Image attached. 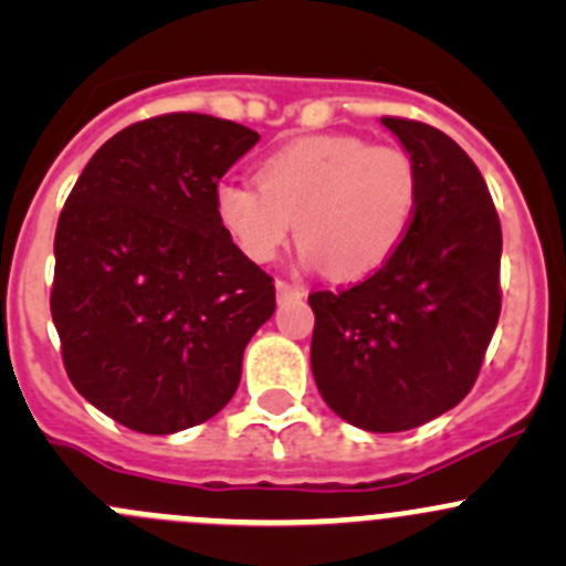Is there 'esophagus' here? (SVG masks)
<instances>
[{
	"label": "esophagus",
	"mask_w": 566,
	"mask_h": 566,
	"mask_svg": "<svg viewBox=\"0 0 566 566\" xmlns=\"http://www.w3.org/2000/svg\"><path fill=\"white\" fill-rule=\"evenodd\" d=\"M276 295H279V298H301V295H304V287H301V284H295V282H284V279H279Z\"/></svg>",
	"instance_id": "1"
}]
</instances>
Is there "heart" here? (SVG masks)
<instances>
[{"instance_id": "heart-1", "label": "heart", "mask_w": 566, "mask_h": 566, "mask_svg": "<svg viewBox=\"0 0 566 566\" xmlns=\"http://www.w3.org/2000/svg\"><path fill=\"white\" fill-rule=\"evenodd\" d=\"M256 182L216 188L219 224L254 262H271L293 232L304 260L336 279L384 268L419 205V169L408 150L356 134L306 136L271 153Z\"/></svg>"}]
</instances>
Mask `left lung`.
<instances>
[{
	"instance_id": "left-lung-1",
	"label": "left lung",
	"mask_w": 566,
	"mask_h": 566,
	"mask_svg": "<svg viewBox=\"0 0 566 566\" xmlns=\"http://www.w3.org/2000/svg\"><path fill=\"white\" fill-rule=\"evenodd\" d=\"M380 123L416 161L419 205L384 268L310 295L312 375L336 416L402 432L452 410L476 384L501 315V221L458 142L419 119Z\"/></svg>"
}]
</instances>
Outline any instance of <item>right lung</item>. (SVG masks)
<instances>
[{
	"instance_id": "1",
	"label": "right lung",
	"mask_w": 566,
	"mask_h": 566,
	"mask_svg": "<svg viewBox=\"0 0 566 566\" xmlns=\"http://www.w3.org/2000/svg\"><path fill=\"white\" fill-rule=\"evenodd\" d=\"M260 142L232 119L172 112L90 158L54 235L51 317L84 399L147 436L213 419L276 310L273 276L232 243L213 193Z\"/></svg>"
}]
</instances>
